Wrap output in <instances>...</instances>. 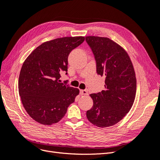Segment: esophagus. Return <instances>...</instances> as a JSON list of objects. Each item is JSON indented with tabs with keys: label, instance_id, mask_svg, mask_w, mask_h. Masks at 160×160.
<instances>
[{
	"label": "esophagus",
	"instance_id": "obj_1",
	"mask_svg": "<svg viewBox=\"0 0 160 160\" xmlns=\"http://www.w3.org/2000/svg\"><path fill=\"white\" fill-rule=\"evenodd\" d=\"M80 95H87L88 92L86 90H80Z\"/></svg>",
	"mask_w": 160,
	"mask_h": 160
}]
</instances>
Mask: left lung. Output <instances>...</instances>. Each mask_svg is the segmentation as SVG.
Instances as JSON below:
<instances>
[{"instance_id": "8db88e82", "label": "left lung", "mask_w": 160, "mask_h": 160, "mask_svg": "<svg viewBox=\"0 0 160 160\" xmlns=\"http://www.w3.org/2000/svg\"><path fill=\"white\" fill-rule=\"evenodd\" d=\"M85 40L94 54L97 74L105 77L104 90L90 95L93 105L87 111V118L98 127H109L122 120L133 105L134 69L127 52L112 40L98 36H86Z\"/></svg>"}]
</instances>
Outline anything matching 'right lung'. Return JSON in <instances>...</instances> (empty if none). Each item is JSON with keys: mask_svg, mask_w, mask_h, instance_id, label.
<instances>
[{"mask_svg": "<svg viewBox=\"0 0 160 160\" xmlns=\"http://www.w3.org/2000/svg\"><path fill=\"white\" fill-rule=\"evenodd\" d=\"M85 37H63L42 43L24 61L19 75L22 102L32 118L43 125L58 122L75 101L79 90L61 82L68 56ZM66 75L68 73H65Z\"/></svg>", "mask_w": 160, "mask_h": 160, "instance_id": "obj_1", "label": "right lung"}]
</instances>
